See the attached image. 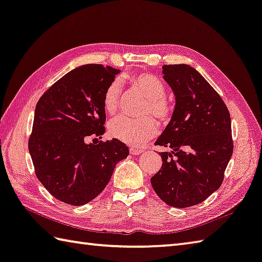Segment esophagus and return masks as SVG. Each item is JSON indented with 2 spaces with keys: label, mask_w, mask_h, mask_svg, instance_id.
Here are the masks:
<instances>
[{
  "label": "esophagus",
  "mask_w": 262,
  "mask_h": 262,
  "mask_svg": "<svg viewBox=\"0 0 262 262\" xmlns=\"http://www.w3.org/2000/svg\"><path fill=\"white\" fill-rule=\"evenodd\" d=\"M130 155H133V156H136V155H141L142 152H143V150H141V149H137V147H130Z\"/></svg>",
  "instance_id": "esophagus-1"
}]
</instances>
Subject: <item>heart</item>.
Returning a JSON list of instances; mask_svg holds the SVG:
<instances>
[{
  "label": "heart",
  "mask_w": 262,
  "mask_h": 262,
  "mask_svg": "<svg viewBox=\"0 0 262 262\" xmlns=\"http://www.w3.org/2000/svg\"><path fill=\"white\" fill-rule=\"evenodd\" d=\"M130 83L143 94L147 99L144 107V116L151 115L159 122H167L173 113V107L165 98L166 88L159 78L150 73H140L129 77ZM120 83L118 80L107 85L103 96V107L108 115L118 110ZM108 133L113 139L129 145H140L154 137L158 133V127L152 118L134 120L125 116L113 119L108 125Z\"/></svg>",
  "instance_id": "obj_1"
}]
</instances>
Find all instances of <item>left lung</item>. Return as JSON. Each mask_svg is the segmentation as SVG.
I'll list each match as a JSON object with an SVG mask.
<instances>
[{
    "instance_id": "1",
    "label": "left lung",
    "mask_w": 262,
    "mask_h": 262,
    "mask_svg": "<svg viewBox=\"0 0 262 262\" xmlns=\"http://www.w3.org/2000/svg\"><path fill=\"white\" fill-rule=\"evenodd\" d=\"M164 80L173 90L172 118L156 145L163 165L151 185L167 205H197L220 188L232 155L229 111L212 85L187 64L164 65Z\"/></svg>"
}]
</instances>
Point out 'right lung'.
<instances>
[{
    "mask_svg": "<svg viewBox=\"0 0 262 262\" xmlns=\"http://www.w3.org/2000/svg\"><path fill=\"white\" fill-rule=\"evenodd\" d=\"M119 73L101 64L79 66L36 104L28 150L37 179L60 202L80 206L93 201L106 187L116 165L129 155L128 146L116 139L87 143L105 132L103 96Z\"/></svg>",
    "mask_w": 262,
    "mask_h": 262,
    "instance_id": "add662e5",
    "label": "right lung"
}]
</instances>
